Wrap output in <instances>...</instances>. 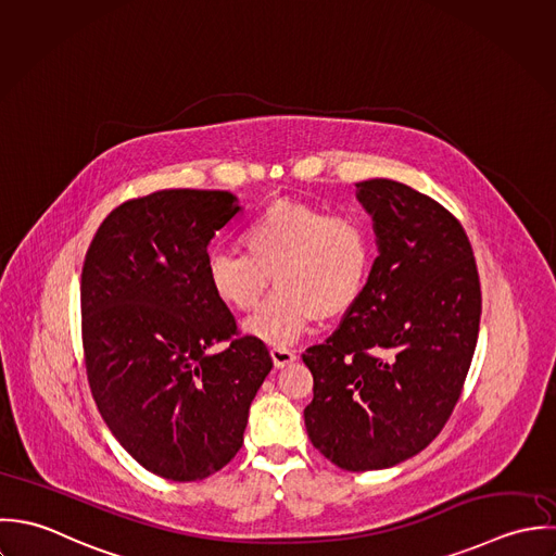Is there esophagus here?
I'll return each mask as SVG.
<instances>
[{
  "mask_svg": "<svg viewBox=\"0 0 556 556\" xmlns=\"http://www.w3.org/2000/svg\"><path fill=\"white\" fill-rule=\"evenodd\" d=\"M270 356H273L275 367H286L296 361V352L290 348H270Z\"/></svg>",
  "mask_w": 556,
  "mask_h": 556,
  "instance_id": "obj_1",
  "label": "esophagus"
}]
</instances>
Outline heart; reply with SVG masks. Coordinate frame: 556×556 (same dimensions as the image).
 I'll use <instances>...</instances> for the list:
<instances>
[{"label":"heart","mask_w":556,"mask_h":556,"mask_svg":"<svg viewBox=\"0 0 556 556\" xmlns=\"http://www.w3.org/2000/svg\"><path fill=\"white\" fill-rule=\"evenodd\" d=\"M244 251L208 255L215 296L233 312H251L264 299L270 275L277 286L268 303L244 323V331L277 348L294 343L318 318L334 320L361 301L371 266V227L356 213L279 200L244 225Z\"/></svg>","instance_id":"heart-1"}]
</instances>
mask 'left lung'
I'll list each match as a JSON object with an SVG mask.
<instances>
[{"label":"left lung","instance_id":"obj_1","mask_svg":"<svg viewBox=\"0 0 556 556\" xmlns=\"http://www.w3.org/2000/svg\"><path fill=\"white\" fill-rule=\"evenodd\" d=\"M378 257L361 301L305 350L312 444L334 466H395L448 421L475 354L481 286L470 240L437 200L395 180L356 185Z\"/></svg>","mask_w":556,"mask_h":556}]
</instances>
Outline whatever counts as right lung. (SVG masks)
Returning a JSON list of instances; mask_svg holds the SVG:
<instances>
[{
	"label": "right lung",
	"mask_w": 556,
	"mask_h": 556,
	"mask_svg": "<svg viewBox=\"0 0 556 556\" xmlns=\"http://www.w3.org/2000/svg\"><path fill=\"white\" fill-rule=\"evenodd\" d=\"M240 206L227 191L163 189L119 204L81 273V341L92 397L146 470L200 481L240 451L249 406L273 369L208 281V242ZM225 342L222 353L207 350Z\"/></svg>",
	"instance_id": "right-lung-1"
}]
</instances>
